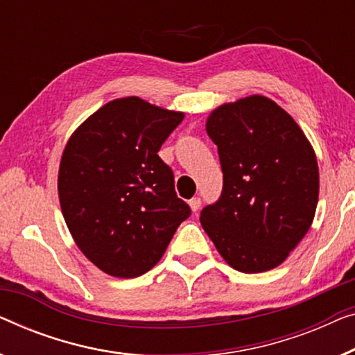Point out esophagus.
<instances>
[{"instance_id": "obj_1", "label": "esophagus", "mask_w": 355, "mask_h": 355, "mask_svg": "<svg viewBox=\"0 0 355 355\" xmlns=\"http://www.w3.org/2000/svg\"><path fill=\"white\" fill-rule=\"evenodd\" d=\"M189 205H190V209H192L193 213H197L200 207H202V200H200L198 197H195L192 200H189Z\"/></svg>"}]
</instances>
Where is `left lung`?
I'll use <instances>...</instances> for the list:
<instances>
[{"label": "left lung", "mask_w": 355, "mask_h": 355, "mask_svg": "<svg viewBox=\"0 0 355 355\" xmlns=\"http://www.w3.org/2000/svg\"><path fill=\"white\" fill-rule=\"evenodd\" d=\"M207 132L218 146L224 187L200 214L225 263L245 274L280 266L304 239L318 202L314 148L290 114L253 94L219 105Z\"/></svg>", "instance_id": "obj_1"}]
</instances>
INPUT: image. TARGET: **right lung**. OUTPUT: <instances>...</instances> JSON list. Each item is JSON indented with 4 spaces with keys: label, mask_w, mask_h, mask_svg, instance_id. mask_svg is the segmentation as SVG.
Wrapping results in <instances>:
<instances>
[{
    "label": "right lung",
    "mask_w": 355,
    "mask_h": 355,
    "mask_svg": "<svg viewBox=\"0 0 355 355\" xmlns=\"http://www.w3.org/2000/svg\"><path fill=\"white\" fill-rule=\"evenodd\" d=\"M182 120V112L121 97L86 118L67 141L58 176L60 208L76 246L105 274H146L190 216L171 168L158 157Z\"/></svg>",
    "instance_id": "right-lung-1"
}]
</instances>
